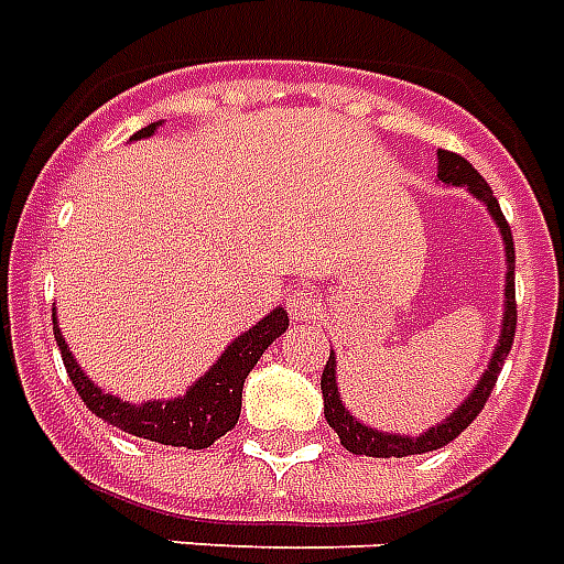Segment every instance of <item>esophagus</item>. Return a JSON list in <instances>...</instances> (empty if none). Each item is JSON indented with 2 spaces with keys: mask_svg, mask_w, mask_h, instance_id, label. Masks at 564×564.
I'll use <instances>...</instances> for the list:
<instances>
[{
  "mask_svg": "<svg viewBox=\"0 0 564 564\" xmlns=\"http://www.w3.org/2000/svg\"><path fill=\"white\" fill-rule=\"evenodd\" d=\"M288 308H291V315L297 317V321H312L321 312V303L312 294H306V291H294L288 297Z\"/></svg>",
  "mask_w": 564,
  "mask_h": 564,
  "instance_id": "1",
  "label": "esophagus"
}]
</instances>
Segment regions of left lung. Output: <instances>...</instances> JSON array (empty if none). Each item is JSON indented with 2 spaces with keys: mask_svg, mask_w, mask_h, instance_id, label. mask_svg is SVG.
<instances>
[{
  "mask_svg": "<svg viewBox=\"0 0 564 564\" xmlns=\"http://www.w3.org/2000/svg\"><path fill=\"white\" fill-rule=\"evenodd\" d=\"M437 177L443 184L452 186H467L469 193L485 202L488 214L497 223L499 235H502V243H506V312H502V329H499V341L494 347V357H490L485 375L478 380L473 392H469L452 416H446L440 425L427 427L425 434L419 437H404V434H387V431H378V427L362 425L350 410L341 404V395H338L336 383V354L329 350L327 366H324V375H321V392H324V416H327L329 427L336 431L341 446L354 455H368V458H408V455H422V452H434V448H443L446 443L458 437L464 427L473 425V419L485 410L490 392L497 387L499 368L506 362L508 350H511V341H514V329H518V303H514V237H511V228H508L502 210H499V202L494 196V189L488 186V181L478 175L473 163H467L460 154H452V151H437Z\"/></svg>",
  "mask_w": 564,
  "mask_h": 564,
  "instance_id": "8db88e82",
  "label": "left lung"
}]
</instances>
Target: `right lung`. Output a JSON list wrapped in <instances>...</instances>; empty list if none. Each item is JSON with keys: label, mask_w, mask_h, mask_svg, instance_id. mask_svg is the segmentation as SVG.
Listing matches in <instances>:
<instances>
[{"label": "right lung", "mask_w": 564, "mask_h": 564, "mask_svg": "<svg viewBox=\"0 0 564 564\" xmlns=\"http://www.w3.org/2000/svg\"><path fill=\"white\" fill-rule=\"evenodd\" d=\"M160 121L137 130L130 142L137 139L154 137ZM288 329L285 308H273L270 315L261 317L256 327L240 333L231 345L223 350V357L207 368L205 375L186 389V395L169 398V401H145V404H130L124 398L109 395L97 387L95 380H88L83 368L76 366L74 354L67 347L62 329H58L56 308H53V333L56 345L65 359L67 378L74 380L76 392L86 401V408L97 419H104L118 431L133 434V437L163 443V446H184V448H207L214 446L219 437H226L228 431L237 425L240 416V401H243V380L256 368L267 347L273 345Z\"/></svg>", "instance_id": "obj_1"}]
</instances>
